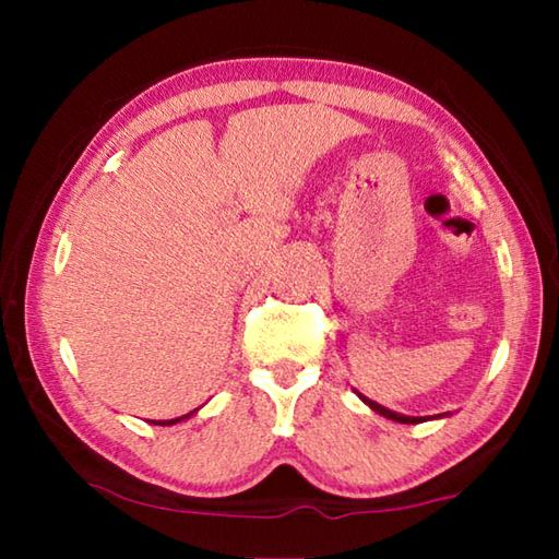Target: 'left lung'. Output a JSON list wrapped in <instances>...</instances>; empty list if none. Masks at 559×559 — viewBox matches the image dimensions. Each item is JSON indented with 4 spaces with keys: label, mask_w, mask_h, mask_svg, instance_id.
Wrapping results in <instances>:
<instances>
[{
    "label": "left lung",
    "mask_w": 559,
    "mask_h": 559,
    "mask_svg": "<svg viewBox=\"0 0 559 559\" xmlns=\"http://www.w3.org/2000/svg\"><path fill=\"white\" fill-rule=\"evenodd\" d=\"M357 396H359V400H362L367 406H370L372 412L382 414V416H386V419H392V421H400V424H421V421H427V416H404V414H396V412H392V409H386V406L377 404V402H372V400H367V396H362L359 392H357Z\"/></svg>",
    "instance_id": "obj_1"
}]
</instances>
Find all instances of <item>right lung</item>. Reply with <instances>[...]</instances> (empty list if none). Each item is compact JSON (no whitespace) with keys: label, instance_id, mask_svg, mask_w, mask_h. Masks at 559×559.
Segmentation results:
<instances>
[{"label":"right lung","instance_id":"right-lung-1","mask_svg":"<svg viewBox=\"0 0 559 559\" xmlns=\"http://www.w3.org/2000/svg\"><path fill=\"white\" fill-rule=\"evenodd\" d=\"M197 412V409H194ZM194 412H189V414H185V416H177V419H167V421H150V424H157V427H173V424H177V421H185V419H189V416H192Z\"/></svg>","mask_w":559,"mask_h":559}]
</instances>
